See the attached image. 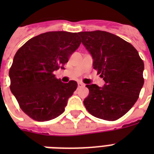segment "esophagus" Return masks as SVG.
<instances>
[{
  "label": "esophagus",
  "instance_id": "esophagus-1",
  "mask_svg": "<svg viewBox=\"0 0 154 154\" xmlns=\"http://www.w3.org/2000/svg\"><path fill=\"white\" fill-rule=\"evenodd\" d=\"M77 86H78V88H82V87L85 86V85L83 83H82V82H78L77 83Z\"/></svg>",
  "mask_w": 154,
  "mask_h": 154
}]
</instances>
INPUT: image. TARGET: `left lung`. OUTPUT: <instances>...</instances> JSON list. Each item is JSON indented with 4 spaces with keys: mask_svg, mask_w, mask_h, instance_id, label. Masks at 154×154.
<instances>
[{
    "mask_svg": "<svg viewBox=\"0 0 154 154\" xmlns=\"http://www.w3.org/2000/svg\"><path fill=\"white\" fill-rule=\"evenodd\" d=\"M93 58V66L105 81L99 87L87 85L84 105L90 114L115 121L135 104L144 85V62L129 42L105 31L78 32Z\"/></svg>",
    "mask_w": 154,
    "mask_h": 154,
    "instance_id": "8db88e82",
    "label": "left lung"
}]
</instances>
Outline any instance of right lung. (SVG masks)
Segmentation results:
<instances>
[{
  "mask_svg": "<svg viewBox=\"0 0 154 154\" xmlns=\"http://www.w3.org/2000/svg\"><path fill=\"white\" fill-rule=\"evenodd\" d=\"M80 45L77 32H48L29 40L16 53L8 73L10 89L29 117L45 122L65 111L77 83H63L53 72L65 69V64Z\"/></svg>",
  "mask_w": 154,
  "mask_h": 154,
  "instance_id": "1",
  "label": "right lung"
}]
</instances>
